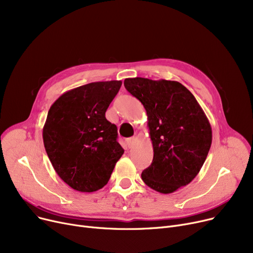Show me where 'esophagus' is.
Segmentation results:
<instances>
[{"instance_id":"esophagus-1","label":"esophagus","mask_w":253,"mask_h":253,"mask_svg":"<svg viewBox=\"0 0 253 253\" xmlns=\"http://www.w3.org/2000/svg\"><path fill=\"white\" fill-rule=\"evenodd\" d=\"M135 142V138L134 137H130V138H127L126 139V143H127V147L130 149L133 147V144Z\"/></svg>"}]
</instances>
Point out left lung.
Here are the masks:
<instances>
[{"instance_id": "8db88e82", "label": "left lung", "mask_w": 253, "mask_h": 253, "mask_svg": "<svg viewBox=\"0 0 253 253\" xmlns=\"http://www.w3.org/2000/svg\"><path fill=\"white\" fill-rule=\"evenodd\" d=\"M124 86L148 116L154 158L142 171L143 182L162 194L189 184L201 170L212 141L211 126L200 104L176 81L128 78Z\"/></svg>"}]
</instances>
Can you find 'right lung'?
<instances>
[{"label":"right lung","mask_w":253,"mask_h":253,"mask_svg":"<svg viewBox=\"0 0 253 253\" xmlns=\"http://www.w3.org/2000/svg\"><path fill=\"white\" fill-rule=\"evenodd\" d=\"M121 81L93 82L66 91L51 105L43 140L58 176L78 192L91 193L108 183L124 154L117 126L105 112Z\"/></svg>","instance_id":"right-lung-1"}]
</instances>
